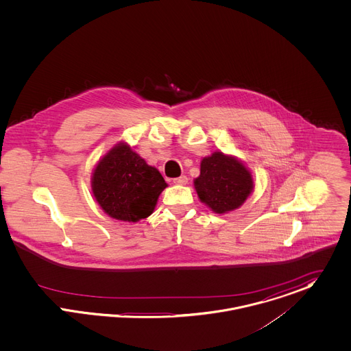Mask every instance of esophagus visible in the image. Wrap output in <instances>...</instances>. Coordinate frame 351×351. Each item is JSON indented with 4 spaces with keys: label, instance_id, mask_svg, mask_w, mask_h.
I'll list each match as a JSON object with an SVG mask.
<instances>
[{
    "label": "esophagus",
    "instance_id": "obj_1",
    "mask_svg": "<svg viewBox=\"0 0 351 351\" xmlns=\"http://www.w3.org/2000/svg\"><path fill=\"white\" fill-rule=\"evenodd\" d=\"M173 183L175 184H180V186H184V184H187L189 183V178L187 176H179V178H176V179H173Z\"/></svg>",
    "mask_w": 351,
    "mask_h": 351
}]
</instances>
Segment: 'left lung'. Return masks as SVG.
<instances>
[{
  "label": "left lung",
  "instance_id": "1",
  "mask_svg": "<svg viewBox=\"0 0 351 351\" xmlns=\"http://www.w3.org/2000/svg\"><path fill=\"white\" fill-rule=\"evenodd\" d=\"M194 187L200 202L214 213L225 214L241 207L254 184L252 172L241 160L214 152L211 156L203 157Z\"/></svg>",
  "mask_w": 351,
  "mask_h": 351
}]
</instances>
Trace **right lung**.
I'll use <instances>...</instances> for the list:
<instances>
[{
  "label": "right lung",
  "instance_id": "add662e5",
  "mask_svg": "<svg viewBox=\"0 0 351 351\" xmlns=\"http://www.w3.org/2000/svg\"><path fill=\"white\" fill-rule=\"evenodd\" d=\"M167 183L126 143H118L95 165L91 190L101 208L112 218L137 222L148 218Z\"/></svg>",
  "mask_w": 351,
  "mask_h": 351
}]
</instances>
